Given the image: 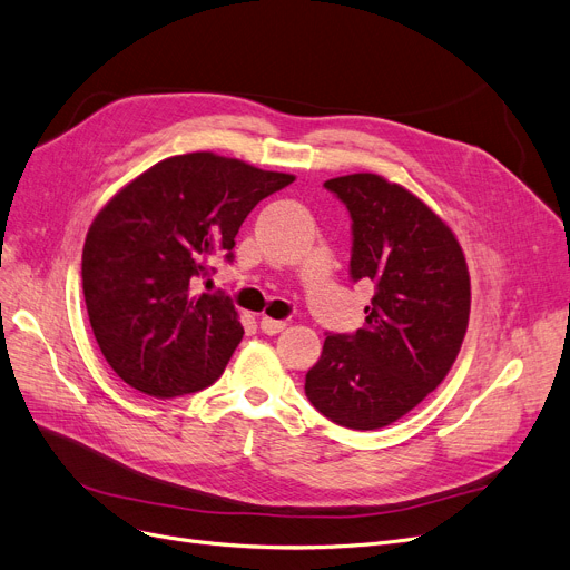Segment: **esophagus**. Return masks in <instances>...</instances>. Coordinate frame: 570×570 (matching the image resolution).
I'll return each instance as SVG.
<instances>
[{"instance_id":"obj_1","label":"esophagus","mask_w":570,"mask_h":570,"mask_svg":"<svg viewBox=\"0 0 570 570\" xmlns=\"http://www.w3.org/2000/svg\"><path fill=\"white\" fill-rule=\"evenodd\" d=\"M286 327V323L284 321H275V318H269V316H263L261 318V331L265 333V335H277V333H282Z\"/></svg>"}]
</instances>
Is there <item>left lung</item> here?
<instances>
[{
    "instance_id": "obj_1",
    "label": "left lung",
    "mask_w": 570,
    "mask_h": 570,
    "mask_svg": "<svg viewBox=\"0 0 570 570\" xmlns=\"http://www.w3.org/2000/svg\"><path fill=\"white\" fill-rule=\"evenodd\" d=\"M323 187L348 209V275L370 279L374 297L363 327L325 337L305 395L342 428L379 430L451 372L469 325V269L453 230L404 187L374 173Z\"/></svg>"
}]
</instances>
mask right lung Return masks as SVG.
Segmentation results:
<instances>
[{
    "mask_svg": "<svg viewBox=\"0 0 570 570\" xmlns=\"http://www.w3.org/2000/svg\"><path fill=\"white\" fill-rule=\"evenodd\" d=\"M213 153L168 157L115 194L82 247L89 325L115 374L149 397L213 385L245 331L230 297L194 282L233 261L252 209L293 183Z\"/></svg>",
    "mask_w": 570,
    "mask_h": 570,
    "instance_id": "add662e5",
    "label": "right lung"
}]
</instances>
